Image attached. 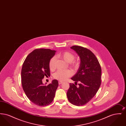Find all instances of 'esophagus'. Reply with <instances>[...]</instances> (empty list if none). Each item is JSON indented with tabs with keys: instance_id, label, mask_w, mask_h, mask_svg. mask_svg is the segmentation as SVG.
Returning a JSON list of instances; mask_svg holds the SVG:
<instances>
[{
	"instance_id": "34e87169",
	"label": "esophagus",
	"mask_w": 126,
	"mask_h": 126,
	"mask_svg": "<svg viewBox=\"0 0 126 126\" xmlns=\"http://www.w3.org/2000/svg\"><path fill=\"white\" fill-rule=\"evenodd\" d=\"M62 83H63L62 82H61V81H59V84H62Z\"/></svg>"
}]
</instances>
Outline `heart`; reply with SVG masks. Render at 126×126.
<instances>
[{"mask_svg":"<svg viewBox=\"0 0 126 126\" xmlns=\"http://www.w3.org/2000/svg\"><path fill=\"white\" fill-rule=\"evenodd\" d=\"M57 57L65 61L67 63H71L72 66L75 68L78 66V62L76 61H73L75 59V55L72 53L68 51H65L58 54ZM55 57H52L49 62V67L51 70H52L55 67ZM72 72L71 70H59L55 73L53 75L54 78L61 81L66 80L68 78L71 76Z\"/></svg>","mask_w":126,"mask_h":126,"instance_id":"heart-1","label":"heart"}]
</instances>
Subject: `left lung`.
<instances>
[{"mask_svg":"<svg viewBox=\"0 0 126 126\" xmlns=\"http://www.w3.org/2000/svg\"><path fill=\"white\" fill-rule=\"evenodd\" d=\"M71 48L80 58V64L76 74L71 78L78 86L70 84L66 95L73 105L83 106L95 96L101 84L102 69L95 56L89 49L78 46Z\"/></svg>","mask_w":126,"mask_h":126,"instance_id":"1","label":"left lung"}]
</instances>
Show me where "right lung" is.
Instances as JSON below:
<instances>
[{
    "label": "right lung",
    "mask_w": 126,
    "mask_h": 126,
    "mask_svg": "<svg viewBox=\"0 0 126 126\" xmlns=\"http://www.w3.org/2000/svg\"><path fill=\"white\" fill-rule=\"evenodd\" d=\"M56 52L50 49H36L27 56L23 63L21 71L23 90L30 101L38 106H47L52 102L58 87L56 79L48 85L42 81L45 76H50L49 62Z\"/></svg>",
    "instance_id": "right-lung-1"
}]
</instances>
